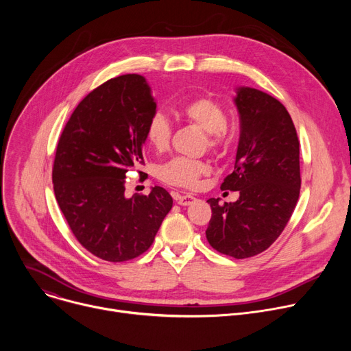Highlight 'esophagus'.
Here are the masks:
<instances>
[{
	"label": "esophagus",
	"mask_w": 351,
	"mask_h": 351,
	"mask_svg": "<svg viewBox=\"0 0 351 351\" xmlns=\"http://www.w3.org/2000/svg\"><path fill=\"white\" fill-rule=\"evenodd\" d=\"M173 197L178 202V205H180V206H189L196 200V197L192 196V195H179V193H175Z\"/></svg>",
	"instance_id": "1"
}]
</instances>
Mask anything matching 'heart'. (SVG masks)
Listing matches in <instances>:
<instances>
[{"label": "heart", "mask_w": 351, "mask_h": 351, "mask_svg": "<svg viewBox=\"0 0 351 351\" xmlns=\"http://www.w3.org/2000/svg\"><path fill=\"white\" fill-rule=\"evenodd\" d=\"M176 115L208 134V145L216 149L223 142L228 117L225 108L210 97H197L176 109ZM145 138L154 151L165 152L172 141V126L163 115L156 114L146 123ZM209 172V166L202 160L175 158L159 168L160 180L180 188H195L200 176Z\"/></svg>", "instance_id": "obj_1"}]
</instances>
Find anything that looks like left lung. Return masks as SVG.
<instances>
[{
    "instance_id": "8db88e82",
    "label": "left lung",
    "mask_w": 351,
    "mask_h": 351,
    "mask_svg": "<svg viewBox=\"0 0 351 351\" xmlns=\"http://www.w3.org/2000/svg\"><path fill=\"white\" fill-rule=\"evenodd\" d=\"M241 119L234 171L223 191H239L236 202L210 197L206 239L217 252L246 259L265 252L280 236L298 205L300 158L296 128L280 101L250 86L236 88Z\"/></svg>"
}]
</instances>
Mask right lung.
I'll return each mask as SVG.
<instances>
[{"label": "right lung", "mask_w": 351, "mask_h": 351, "mask_svg": "<svg viewBox=\"0 0 351 351\" xmlns=\"http://www.w3.org/2000/svg\"><path fill=\"white\" fill-rule=\"evenodd\" d=\"M156 114L138 73L112 78L80 102L55 154V197L78 242L108 262L131 261L155 241L173 199L160 186L125 196L126 173L143 160L145 128Z\"/></svg>", "instance_id": "1"}]
</instances>
